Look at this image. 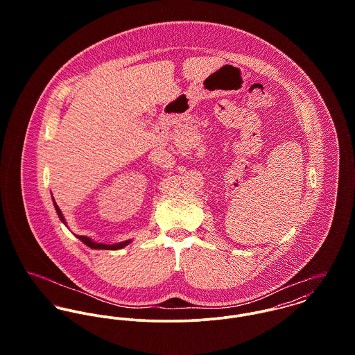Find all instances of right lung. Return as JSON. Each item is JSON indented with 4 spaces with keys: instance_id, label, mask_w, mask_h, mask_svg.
<instances>
[{
    "instance_id": "1",
    "label": "right lung",
    "mask_w": 355,
    "mask_h": 355,
    "mask_svg": "<svg viewBox=\"0 0 355 355\" xmlns=\"http://www.w3.org/2000/svg\"><path fill=\"white\" fill-rule=\"evenodd\" d=\"M53 203H54L55 211H57V214H58V217H60L61 223H64V224L67 225V221H65V218H64V216H62V213H61L60 207L57 206V203H55L54 200H53ZM76 238H78L79 241H82V242H83L86 246L92 248V249H97V250H119V249H123V248H125L127 245H130V243L132 242L131 239H128V241H124V242H119V243H114V245H106V243H97V242L92 241L90 238H87V236H82V235H76Z\"/></svg>"
}]
</instances>
